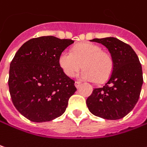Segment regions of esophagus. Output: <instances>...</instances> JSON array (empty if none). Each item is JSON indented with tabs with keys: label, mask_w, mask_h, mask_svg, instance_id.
Masks as SVG:
<instances>
[{
	"label": "esophagus",
	"mask_w": 147,
	"mask_h": 147,
	"mask_svg": "<svg viewBox=\"0 0 147 147\" xmlns=\"http://www.w3.org/2000/svg\"><path fill=\"white\" fill-rule=\"evenodd\" d=\"M74 85H75V87L76 88H79V86L81 85V83L79 82V81H75V83H74Z\"/></svg>",
	"instance_id": "1"
}]
</instances>
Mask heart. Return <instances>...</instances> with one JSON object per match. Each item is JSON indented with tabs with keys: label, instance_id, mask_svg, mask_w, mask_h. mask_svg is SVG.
<instances>
[{
	"label": "heart",
	"instance_id": "1",
	"mask_svg": "<svg viewBox=\"0 0 147 147\" xmlns=\"http://www.w3.org/2000/svg\"><path fill=\"white\" fill-rule=\"evenodd\" d=\"M58 63L68 77H74L82 68L84 70L80 78L104 83L109 79L114 68V60L110 53L102 50L94 43H81L74 48L73 53L65 50L58 58Z\"/></svg>",
	"mask_w": 147,
	"mask_h": 147
}]
</instances>
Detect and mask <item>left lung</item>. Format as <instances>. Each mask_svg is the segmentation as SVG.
<instances>
[{"label":"left lung","instance_id":"obj_1","mask_svg":"<svg viewBox=\"0 0 147 147\" xmlns=\"http://www.w3.org/2000/svg\"><path fill=\"white\" fill-rule=\"evenodd\" d=\"M108 48L114 68L109 80L94 89L86 100L89 111L106 120H118L129 114L139 100L143 84L142 64L132 47L115 37L91 40Z\"/></svg>","mask_w":147,"mask_h":147}]
</instances>
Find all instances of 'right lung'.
<instances>
[{"label": "right lung", "mask_w": 147, "mask_h": 147, "mask_svg": "<svg viewBox=\"0 0 147 147\" xmlns=\"http://www.w3.org/2000/svg\"><path fill=\"white\" fill-rule=\"evenodd\" d=\"M74 41L44 36L30 39L19 48L10 64L8 86L12 103L26 119L46 122L62 115L77 90L64 74L60 54Z\"/></svg>", "instance_id": "1"}]
</instances>
